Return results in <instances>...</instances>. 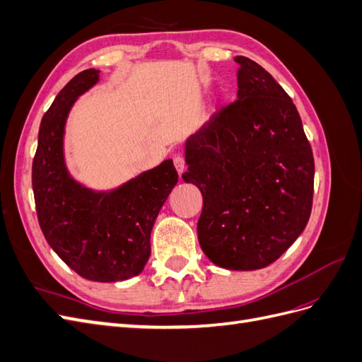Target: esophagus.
Returning <instances> with one entry per match:
<instances>
[{"label":"esophagus","mask_w":362,"mask_h":362,"mask_svg":"<svg viewBox=\"0 0 362 362\" xmlns=\"http://www.w3.org/2000/svg\"><path fill=\"white\" fill-rule=\"evenodd\" d=\"M173 164H175V168H177L178 173L181 175V173L184 172V168H185V160H184V157H182V156H175V157H173Z\"/></svg>","instance_id":"obj_1"}]
</instances>
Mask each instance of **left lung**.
I'll list each match as a JSON object with an SVG mask.
<instances>
[{
    "label": "left lung",
    "instance_id": "8db88e82",
    "mask_svg": "<svg viewBox=\"0 0 362 362\" xmlns=\"http://www.w3.org/2000/svg\"><path fill=\"white\" fill-rule=\"evenodd\" d=\"M237 100L185 144V182L204 206V254L229 270L276 261L305 229L313 208L314 157L298 108L258 63L237 56Z\"/></svg>",
    "mask_w": 362,
    "mask_h": 362
}]
</instances>
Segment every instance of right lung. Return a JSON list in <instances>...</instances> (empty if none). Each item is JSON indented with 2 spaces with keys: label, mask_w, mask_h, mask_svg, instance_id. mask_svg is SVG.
I'll return each mask as SVG.
<instances>
[{
  "label": "right lung",
  "mask_w": 362,
  "mask_h": 362,
  "mask_svg": "<svg viewBox=\"0 0 362 362\" xmlns=\"http://www.w3.org/2000/svg\"><path fill=\"white\" fill-rule=\"evenodd\" d=\"M98 78L96 69L75 75L43 115L31 181L37 221L54 252L86 279L116 282L144 270L152 226L178 172L166 160L108 193H95L69 177L63 160L64 122L76 98Z\"/></svg>",
  "instance_id": "add662e5"
}]
</instances>
